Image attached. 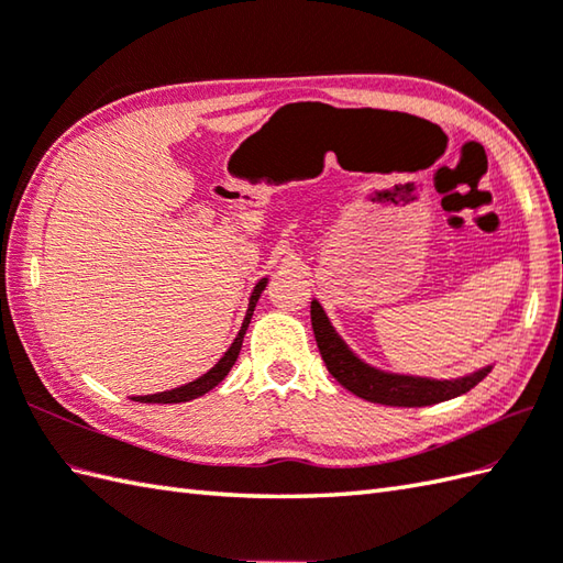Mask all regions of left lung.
<instances>
[{
    "mask_svg": "<svg viewBox=\"0 0 563 563\" xmlns=\"http://www.w3.org/2000/svg\"><path fill=\"white\" fill-rule=\"evenodd\" d=\"M311 329L325 367H329L335 382L352 390L355 396L378 405L424 408V405L443 402L467 394L470 388H475L492 372V367H485L459 378H424L376 369L372 364L360 360L347 347L343 338L335 333L317 299H311Z\"/></svg>",
    "mask_w": 563,
    "mask_h": 563,
    "instance_id": "1",
    "label": "left lung"
}]
</instances>
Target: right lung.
<instances>
[{"mask_svg":"<svg viewBox=\"0 0 563 563\" xmlns=\"http://www.w3.org/2000/svg\"><path fill=\"white\" fill-rule=\"evenodd\" d=\"M266 283H268V278H261V280L256 283L254 292H252V297H250V307H246V317H244V321H242V329H240L238 338H234V341H232V345L228 347L225 355H222V357L218 360L216 367H211L206 374H201L199 378H194V382H189V384H185V386H179V388H169V390H163V394H151V396H134L132 400H136V402H163V405H165V402H187V400L199 398V396L208 394V390H211V388H216V386L222 382V378L228 376V372L232 369V364L238 362V357H240L244 333H246V329H250L254 307H256V302H258L261 292L266 290Z\"/></svg>","mask_w":563,"mask_h":563,"instance_id":"add662e5","label":"right lung"}]
</instances>
